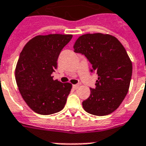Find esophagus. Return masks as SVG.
<instances>
[{"mask_svg": "<svg viewBox=\"0 0 146 146\" xmlns=\"http://www.w3.org/2000/svg\"><path fill=\"white\" fill-rule=\"evenodd\" d=\"M80 87L79 84H74V85L72 86V88L74 89V90H77V89H78V88Z\"/></svg>", "mask_w": 146, "mask_h": 146, "instance_id": "34e87169", "label": "esophagus"}]
</instances>
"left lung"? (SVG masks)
<instances>
[{
	"label": "left lung",
	"mask_w": 146,
	"mask_h": 146,
	"mask_svg": "<svg viewBox=\"0 0 146 146\" xmlns=\"http://www.w3.org/2000/svg\"><path fill=\"white\" fill-rule=\"evenodd\" d=\"M74 52L81 53L92 65L91 72L98 75L94 88L82 102L86 112L106 116L115 111L128 93L133 65L121 42L109 34L82 35L74 45Z\"/></svg>",
	"instance_id": "1"
}]
</instances>
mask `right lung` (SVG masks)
<instances>
[{"mask_svg": "<svg viewBox=\"0 0 146 146\" xmlns=\"http://www.w3.org/2000/svg\"><path fill=\"white\" fill-rule=\"evenodd\" d=\"M72 35L36 36L23 48L16 66L15 78L20 93L34 112L49 115L64 108L72 85L53 80L61 51Z\"/></svg>", "mask_w": 146, "mask_h": 146, "instance_id": "1", "label": "right lung"}]
</instances>
